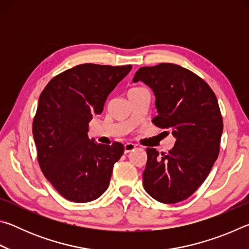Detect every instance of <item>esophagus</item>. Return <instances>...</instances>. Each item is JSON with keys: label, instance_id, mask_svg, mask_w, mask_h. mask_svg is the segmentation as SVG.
I'll list each match as a JSON object with an SVG mask.
<instances>
[{"label": "esophagus", "instance_id": "obj_1", "mask_svg": "<svg viewBox=\"0 0 249 249\" xmlns=\"http://www.w3.org/2000/svg\"><path fill=\"white\" fill-rule=\"evenodd\" d=\"M135 148H136V146H135V145L133 144V142H127V144H125V146H124V151H125V154L129 153V151L134 150Z\"/></svg>", "mask_w": 249, "mask_h": 249}]
</instances>
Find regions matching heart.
I'll use <instances>...</instances> for the list:
<instances>
[{
  "label": "heart",
  "mask_w": 249,
  "mask_h": 249,
  "mask_svg": "<svg viewBox=\"0 0 249 249\" xmlns=\"http://www.w3.org/2000/svg\"><path fill=\"white\" fill-rule=\"evenodd\" d=\"M135 89H140V88H133V89H130V90H135Z\"/></svg>",
  "instance_id": "b5f03b06"
}]
</instances>
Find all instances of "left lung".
I'll list each match as a JSON object with an SVG mask.
<instances>
[{
    "mask_svg": "<svg viewBox=\"0 0 249 249\" xmlns=\"http://www.w3.org/2000/svg\"><path fill=\"white\" fill-rule=\"evenodd\" d=\"M133 81L153 89L158 111L153 123L176 137L167 154L146 148L145 190L166 204L188 199L203 183L220 153L223 119L216 96L199 75L174 64L142 67Z\"/></svg>",
    "mask_w": 249,
    "mask_h": 249,
    "instance_id": "obj_1",
    "label": "left lung"
}]
</instances>
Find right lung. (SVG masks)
I'll use <instances>...</instances> for the list:
<instances>
[{
	"label": "right lung",
	"mask_w": 249,
	"mask_h": 249,
	"mask_svg": "<svg viewBox=\"0 0 249 249\" xmlns=\"http://www.w3.org/2000/svg\"><path fill=\"white\" fill-rule=\"evenodd\" d=\"M130 69L79 65L53 77L41 92L33 121L37 159L46 179L67 200L93 201L108 187L124 146L90 141L89 122Z\"/></svg>",
	"instance_id": "obj_1"
}]
</instances>
